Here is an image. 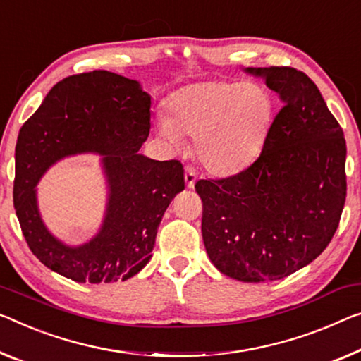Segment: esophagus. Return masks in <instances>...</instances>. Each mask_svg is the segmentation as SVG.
I'll return each instance as SVG.
<instances>
[{
    "instance_id": "1",
    "label": "esophagus",
    "mask_w": 361,
    "mask_h": 361,
    "mask_svg": "<svg viewBox=\"0 0 361 361\" xmlns=\"http://www.w3.org/2000/svg\"><path fill=\"white\" fill-rule=\"evenodd\" d=\"M197 182V173L192 166H185V184L188 188H193Z\"/></svg>"
}]
</instances>
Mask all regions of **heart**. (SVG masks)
<instances>
[{
  "mask_svg": "<svg viewBox=\"0 0 361 361\" xmlns=\"http://www.w3.org/2000/svg\"><path fill=\"white\" fill-rule=\"evenodd\" d=\"M169 118L159 116L158 132L180 145L195 137V154L209 173L232 176L259 157L276 118L268 87L243 82H200L180 88L168 102Z\"/></svg>",
  "mask_w": 361,
  "mask_h": 361,
  "instance_id": "heart-1",
  "label": "heart"
}]
</instances>
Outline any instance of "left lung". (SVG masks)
<instances>
[{
    "label": "left lung",
    "instance_id": "8db88e82",
    "mask_svg": "<svg viewBox=\"0 0 361 361\" xmlns=\"http://www.w3.org/2000/svg\"><path fill=\"white\" fill-rule=\"evenodd\" d=\"M279 93L255 163L202 179V234L212 263L242 282L276 281L318 258L339 226L347 195L342 127L314 82L293 68H247Z\"/></svg>",
    "mask_w": 361,
    "mask_h": 361
}]
</instances>
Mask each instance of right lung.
Masks as SVG:
<instances>
[{
    "label": "right lung",
    "mask_w": 361,
    "mask_h": 361,
    "mask_svg": "<svg viewBox=\"0 0 361 361\" xmlns=\"http://www.w3.org/2000/svg\"><path fill=\"white\" fill-rule=\"evenodd\" d=\"M152 98L137 80L108 71L58 82L19 130L14 208L32 253L75 282H116L135 276L149 258L166 208L184 190L177 159L138 153L152 127ZM77 152L103 154L110 195L102 229L90 243L69 247L44 225L35 187L49 165Z\"/></svg>",
    "instance_id": "obj_1"
}]
</instances>
